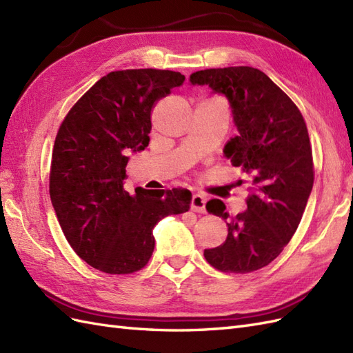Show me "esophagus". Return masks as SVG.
Instances as JSON below:
<instances>
[{"instance_id":"1","label":"esophagus","mask_w":353,"mask_h":353,"mask_svg":"<svg viewBox=\"0 0 353 353\" xmlns=\"http://www.w3.org/2000/svg\"><path fill=\"white\" fill-rule=\"evenodd\" d=\"M205 203H206V199H205L202 194H193V197H192V210L194 212L203 214L206 211L205 210Z\"/></svg>"}]
</instances>
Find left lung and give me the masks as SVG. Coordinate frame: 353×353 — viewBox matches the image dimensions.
<instances>
[{
	"label": "left lung",
	"instance_id": "obj_1",
	"mask_svg": "<svg viewBox=\"0 0 353 353\" xmlns=\"http://www.w3.org/2000/svg\"><path fill=\"white\" fill-rule=\"evenodd\" d=\"M190 83L206 85L228 99L238 136L230 137L223 152L232 166L248 174L254 188L247 210L226 221V241L203 256L223 272L261 270L294 236L312 193L313 157L304 118L295 103L253 67L199 70L190 74ZM206 211L229 217L219 199L206 203Z\"/></svg>",
	"mask_w": 353,
	"mask_h": 353
}]
</instances>
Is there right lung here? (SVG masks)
Instances as JSON below:
<instances>
[{
	"label": "right lung",
	"instance_id": "right-lung-1",
	"mask_svg": "<svg viewBox=\"0 0 353 353\" xmlns=\"http://www.w3.org/2000/svg\"><path fill=\"white\" fill-rule=\"evenodd\" d=\"M184 74L156 68L103 76L68 112L55 137L49 193L68 244L82 261L108 274L148 263L152 229L190 210L187 188L124 190L132 152L148 147L151 109Z\"/></svg>",
	"mask_w": 353,
	"mask_h": 353
}]
</instances>
